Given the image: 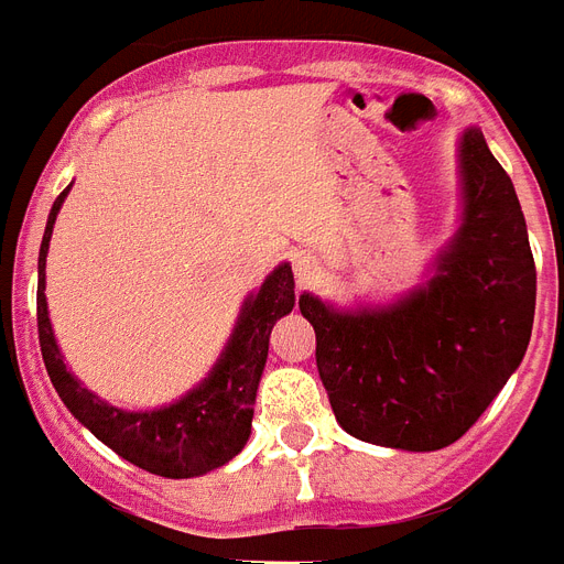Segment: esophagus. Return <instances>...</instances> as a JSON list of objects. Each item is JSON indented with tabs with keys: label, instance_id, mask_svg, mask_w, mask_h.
Masks as SVG:
<instances>
[{
	"label": "esophagus",
	"instance_id": "esophagus-1",
	"mask_svg": "<svg viewBox=\"0 0 564 564\" xmlns=\"http://www.w3.org/2000/svg\"><path fill=\"white\" fill-rule=\"evenodd\" d=\"M294 270H296V279H300V282H308V279H314L317 261L311 259V256H296Z\"/></svg>",
	"mask_w": 564,
	"mask_h": 564
}]
</instances>
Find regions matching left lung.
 I'll list each match as a JSON object with an SVG mask.
<instances>
[{
	"label": "left lung",
	"instance_id": "1",
	"mask_svg": "<svg viewBox=\"0 0 564 564\" xmlns=\"http://www.w3.org/2000/svg\"><path fill=\"white\" fill-rule=\"evenodd\" d=\"M466 218L431 285L384 311L337 314L305 294L337 422L372 445L436 452L475 425L530 344L535 261L510 174L463 133Z\"/></svg>",
	"mask_w": 564,
	"mask_h": 564
}]
</instances>
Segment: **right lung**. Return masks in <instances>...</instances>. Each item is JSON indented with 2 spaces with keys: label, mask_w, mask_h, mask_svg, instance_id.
I'll use <instances>...</instances> for the list:
<instances>
[{
  "label": "right lung",
  "mask_w": 564,
  "mask_h": 564,
  "mask_svg": "<svg viewBox=\"0 0 564 564\" xmlns=\"http://www.w3.org/2000/svg\"><path fill=\"white\" fill-rule=\"evenodd\" d=\"M66 192L69 188H63L57 195L48 215L46 236L40 245L37 279L40 352H43V364H46L54 390L72 410V416L84 422L104 445H110L119 457L145 468L151 475L197 477L224 466L245 448L250 436L256 390H259L261 369L268 360L270 328L296 303L291 264H279L261 285L259 294L245 305L241 323L229 340L227 352L220 355L215 372L186 399L169 408L145 410V413L110 408L66 372L61 349L54 344L52 323H48L46 294H43L46 291V250Z\"/></svg>",
  "instance_id": "obj_1"
}]
</instances>
